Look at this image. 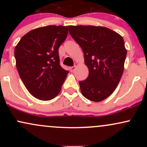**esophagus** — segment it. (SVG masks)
Returning a JSON list of instances; mask_svg holds the SVG:
<instances>
[{
	"instance_id": "1",
	"label": "esophagus",
	"mask_w": 147,
	"mask_h": 147,
	"mask_svg": "<svg viewBox=\"0 0 147 147\" xmlns=\"http://www.w3.org/2000/svg\"><path fill=\"white\" fill-rule=\"evenodd\" d=\"M76 69V65H74V66H72L70 68V70L71 72H73Z\"/></svg>"
}]
</instances>
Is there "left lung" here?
Segmentation results:
<instances>
[{
    "instance_id": "1",
    "label": "left lung",
    "mask_w": 147,
    "mask_h": 147,
    "mask_svg": "<svg viewBox=\"0 0 147 147\" xmlns=\"http://www.w3.org/2000/svg\"><path fill=\"white\" fill-rule=\"evenodd\" d=\"M69 33L83 50L89 70L79 82L84 97L101 102L117 86L124 71L126 50L124 39L109 28L92 25H69Z\"/></svg>"
}]
</instances>
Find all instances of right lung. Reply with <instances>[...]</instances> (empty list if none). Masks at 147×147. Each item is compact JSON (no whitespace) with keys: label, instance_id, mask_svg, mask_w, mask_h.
<instances>
[{"label":"right lung","instance_id":"obj_1","mask_svg":"<svg viewBox=\"0 0 147 147\" xmlns=\"http://www.w3.org/2000/svg\"><path fill=\"white\" fill-rule=\"evenodd\" d=\"M68 34L67 26L41 27L24 35L15 48L20 77L37 99L50 100L61 91L69 72L61 66L59 48Z\"/></svg>","mask_w":147,"mask_h":147}]
</instances>
